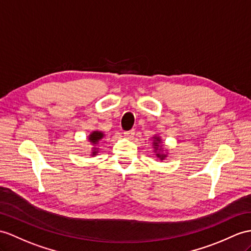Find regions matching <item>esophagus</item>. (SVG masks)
<instances>
[{
    "label": "esophagus",
    "mask_w": 251,
    "mask_h": 251,
    "mask_svg": "<svg viewBox=\"0 0 251 251\" xmlns=\"http://www.w3.org/2000/svg\"><path fill=\"white\" fill-rule=\"evenodd\" d=\"M125 136L126 137V138H129V139H131V138H133V136H134V134H135V131L134 130H130V131H126L125 133Z\"/></svg>",
    "instance_id": "1"
}]
</instances>
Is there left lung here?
Segmentation results:
<instances>
[{"mask_svg": "<svg viewBox=\"0 0 251 251\" xmlns=\"http://www.w3.org/2000/svg\"><path fill=\"white\" fill-rule=\"evenodd\" d=\"M154 138V140H153V148L155 149V150H158V146H160V145H158V144H160L161 143V139H160V137H153ZM156 156L157 157H160V160H164V158L165 157H166V154H163V153H160V152H156Z\"/></svg>", "mask_w": 251, "mask_h": 251, "instance_id": "1", "label": "left lung"}]
</instances>
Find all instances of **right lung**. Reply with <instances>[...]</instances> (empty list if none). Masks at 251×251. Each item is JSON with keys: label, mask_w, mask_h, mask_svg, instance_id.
<instances>
[{"label": "right lung", "mask_w": 251, "mask_h": 251, "mask_svg": "<svg viewBox=\"0 0 251 251\" xmlns=\"http://www.w3.org/2000/svg\"><path fill=\"white\" fill-rule=\"evenodd\" d=\"M103 133L102 132H99V131H95V132H93L89 135V137H88V139H89V142L90 143H93V145H97L98 143H99V140H101L102 138H103ZM97 154V149H95L94 148V152H93V155H96Z\"/></svg>", "instance_id": "right-lung-1"}]
</instances>
